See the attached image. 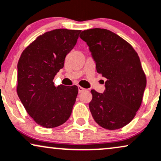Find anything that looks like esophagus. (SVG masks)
Wrapping results in <instances>:
<instances>
[{"instance_id":"1","label":"esophagus","mask_w":161,"mask_h":161,"mask_svg":"<svg viewBox=\"0 0 161 161\" xmlns=\"http://www.w3.org/2000/svg\"><path fill=\"white\" fill-rule=\"evenodd\" d=\"M78 92H79V93H81V92H83V91H85V89H84V88H83V87L80 86H78Z\"/></svg>"}]
</instances>
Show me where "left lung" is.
<instances>
[{"instance_id":"left-lung-1","label":"left lung","mask_w":161,"mask_h":161,"mask_svg":"<svg viewBox=\"0 0 161 161\" xmlns=\"http://www.w3.org/2000/svg\"><path fill=\"white\" fill-rule=\"evenodd\" d=\"M80 37L88 45L97 72L107 79L103 93L91 90L92 115L104 129L122 128L136 114L147 86L138 55L125 40L105 29L84 30Z\"/></svg>"}]
</instances>
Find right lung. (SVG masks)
I'll return each mask as SVG.
<instances>
[{"mask_svg": "<svg viewBox=\"0 0 161 161\" xmlns=\"http://www.w3.org/2000/svg\"><path fill=\"white\" fill-rule=\"evenodd\" d=\"M81 30L58 29L40 35L24 50L18 63V95L31 118L45 128L64 124L72 113L78 88L54 85Z\"/></svg>", "mask_w": 161, "mask_h": 161, "instance_id": "obj_1", "label": "right lung"}]
</instances>
